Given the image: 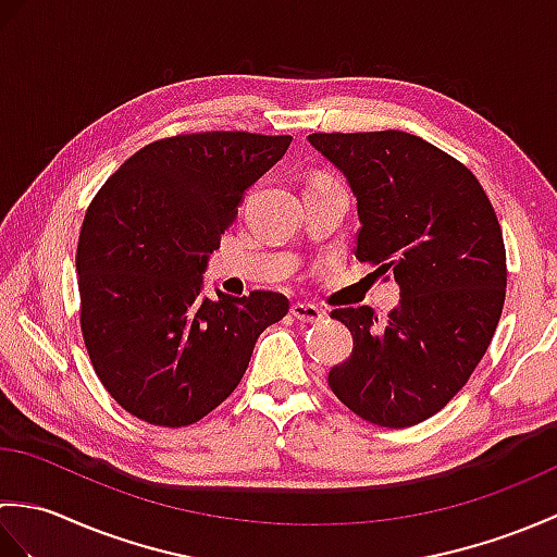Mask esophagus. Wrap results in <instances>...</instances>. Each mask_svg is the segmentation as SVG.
Instances as JSON below:
<instances>
[{
    "mask_svg": "<svg viewBox=\"0 0 557 557\" xmlns=\"http://www.w3.org/2000/svg\"><path fill=\"white\" fill-rule=\"evenodd\" d=\"M292 315L299 323H321L325 318V311L318 309L313 304H292Z\"/></svg>",
    "mask_w": 557,
    "mask_h": 557,
    "instance_id": "1",
    "label": "esophagus"
}]
</instances>
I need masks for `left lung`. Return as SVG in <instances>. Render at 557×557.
<instances>
[{"label": "left lung", "instance_id": "obj_1", "mask_svg": "<svg viewBox=\"0 0 557 557\" xmlns=\"http://www.w3.org/2000/svg\"><path fill=\"white\" fill-rule=\"evenodd\" d=\"M347 176L361 263L393 272L399 304L335 309L354 337L327 385L357 417L407 429L441 411L474 373L498 327L507 265L500 222L459 160L407 132L311 134Z\"/></svg>", "mask_w": 557, "mask_h": 557}]
</instances>
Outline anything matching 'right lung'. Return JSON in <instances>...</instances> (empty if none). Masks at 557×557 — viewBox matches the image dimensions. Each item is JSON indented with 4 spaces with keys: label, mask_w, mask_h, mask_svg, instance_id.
<instances>
[{
    "label": "right lung",
    "mask_w": 557,
    "mask_h": 557,
    "mask_svg": "<svg viewBox=\"0 0 557 557\" xmlns=\"http://www.w3.org/2000/svg\"><path fill=\"white\" fill-rule=\"evenodd\" d=\"M292 136L180 134L134 152L90 200L76 248L81 333L104 389L182 429L227 399L258 335L289 311L277 292L208 299L203 270L246 188Z\"/></svg>",
    "instance_id": "1"
}]
</instances>
